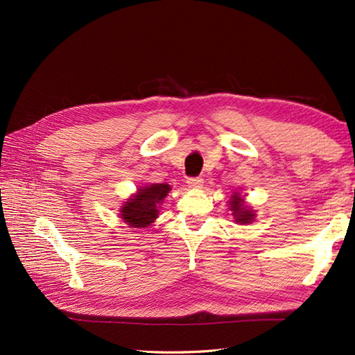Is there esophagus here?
<instances>
[{
	"mask_svg": "<svg viewBox=\"0 0 355 355\" xmlns=\"http://www.w3.org/2000/svg\"><path fill=\"white\" fill-rule=\"evenodd\" d=\"M187 186L191 187V189H201L202 186V178H189L187 180Z\"/></svg>",
	"mask_w": 355,
	"mask_h": 355,
	"instance_id": "obj_1",
	"label": "esophagus"
}]
</instances>
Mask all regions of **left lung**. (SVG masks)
I'll list each match as a JSON object with an SVG mask.
<instances>
[{"instance_id": "1", "label": "left lung", "mask_w": 355, "mask_h": 355, "mask_svg": "<svg viewBox=\"0 0 355 355\" xmlns=\"http://www.w3.org/2000/svg\"><path fill=\"white\" fill-rule=\"evenodd\" d=\"M227 202H229L230 212L233 215V220H235L236 224H250L254 221L256 212L253 210V207L247 206L245 198L241 195V192H233Z\"/></svg>"}]
</instances>
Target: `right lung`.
Returning a JSON list of instances; mask_svg holds the SVG:
<instances>
[{
  "instance_id": "right-lung-1",
  "label": "right lung",
  "mask_w": 355,
  "mask_h": 355,
  "mask_svg": "<svg viewBox=\"0 0 355 355\" xmlns=\"http://www.w3.org/2000/svg\"><path fill=\"white\" fill-rule=\"evenodd\" d=\"M171 192V186L166 183L145 184L122 202L119 216L132 229H146L158 218V210L164 198Z\"/></svg>"
}]
</instances>
